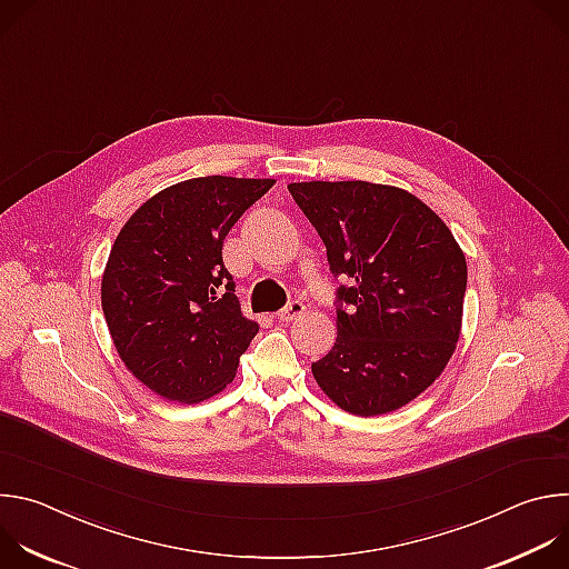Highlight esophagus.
I'll return each instance as SVG.
<instances>
[{
  "label": "esophagus",
  "instance_id": "1",
  "mask_svg": "<svg viewBox=\"0 0 569 569\" xmlns=\"http://www.w3.org/2000/svg\"><path fill=\"white\" fill-rule=\"evenodd\" d=\"M303 310H306V306L301 303V301H290L281 312H279V319L281 321H292V319H299L301 315H303Z\"/></svg>",
  "mask_w": 569,
  "mask_h": 569
}]
</instances>
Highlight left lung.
Returning a JSON list of instances; mask_svg holds the SVG:
<instances>
[{
	"instance_id": "obj_1",
	"label": "left lung",
	"mask_w": 569,
	"mask_h": 569,
	"mask_svg": "<svg viewBox=\"0 0 569 569\" xmlns=\"http://www.w3.org/2000/svg\"><path fill=\"white\" fill-rule=\"evenodd\" d=\"M299 209L327 246L338 290V340L312 376L338 408L393 412L426 391L455 353L466 257L446 222L389 184L292 182Z\"/></svg>"
}]
</instances>
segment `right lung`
Masks as SVG:
<instances>
[{
    "label": "right lung",
    "mask_w": 569,
    "mask_h": 569,
    "mask_svg": "<svg viewBox=\"0 0 569 569\" xmlns=\"http://www.w3.org/2000/svg\"><path fill=\"white\" fill-rule=\"evenodd\" d=\"M272 184L184 180L146 200L119 231L101 306L119 358L157 396L191 405L222 391L259 333L240 312L222 240Z\"/></svg>",
    "instance_id": "right-lung-1"
}]
</instances>
